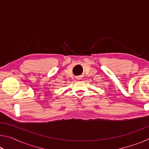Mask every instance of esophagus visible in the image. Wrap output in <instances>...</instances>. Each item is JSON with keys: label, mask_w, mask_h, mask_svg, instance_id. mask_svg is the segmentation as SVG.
<instances>
[{"label": "esophagus", "mask_w": 149, "mask_h": 149, "mask_svg": "<svg viewBox=\"0 0 149 149\" xmlns=\"http://www.w3.org/2000/svg\"><path fill=\"white\" fill-rule=\"evenodd\" d=\"M80 79V78H79V77H78V79Z\"/></svg>", "instance_id": "obj_1"}]
</instances>
